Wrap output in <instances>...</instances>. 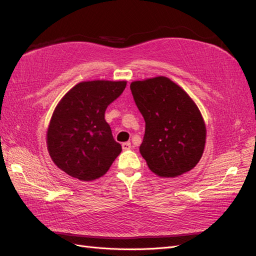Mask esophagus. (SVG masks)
Instances as JSON below:
<instances>
[{
  "label": "esophagus",
  "instance_id": "1",
  "mask_svg": "<svg viewBox=\"0 0 256 256\" xmlns=\"http://www.w3.org/2000/svg\"><path fill=\"white\" fill-rule=\"evenodd\" d=\"M122 147L124 150H128L131 148V143H130V142L122 143Z\"/></svg>",
  "mask_w": 256,
  "mask_h": 256
}]
</instances>
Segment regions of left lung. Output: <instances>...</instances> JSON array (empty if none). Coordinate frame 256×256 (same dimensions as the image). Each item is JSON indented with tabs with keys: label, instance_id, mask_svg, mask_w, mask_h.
I'll return each mask as SVG.
<instances>
[{
	"label": "left lung",
	"instance_id": "8db88e82",
	"mask_svg": "<svg viewBox=\"0 0 256 256\" xmlns=\"http://www.w3.org/2000/svg\"><path fill=\"white\" fill-rule=\"evenodd\" d=\"M130 90L145 120L140 152L150 171L176 177L194 168L204 152L206 127L190 96L166 76L134 81Z\"/></svg>",
	"mask_w": 256,
	"mask_h": 256
}]
</instances>
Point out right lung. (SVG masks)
<instances>
[{"label":"right lung","mask_w":256,"mask_h":256,"mask_svg":"<svg viewBox=\"0 0 256 256\" xmlns=\"http://www.w3.org/2000/svg\"><path fill=\"white\" fill-rule=\"evenodd\" d=\"M126 81L80 82L60 99L50 120L47 145L54 164L69 176L90 182L104 175L122 146L104 120Z\"/></svg>","instance_id":"obj_1"}]
</instances>
